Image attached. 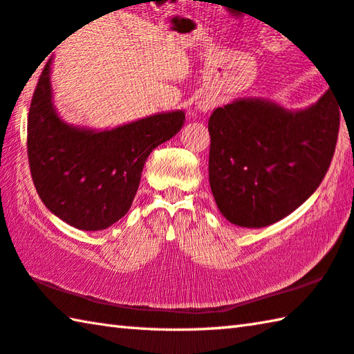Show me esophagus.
Returning <instances> with one entry per match:
<instances>
[{
	"instance_id": "1",
	"label": "esophagus",
	"mask_w": 354,
	"mask_h": 354,
	"mask_svg": "<svg viewBox=\"0 0 354 354\" xmlns=\"http://www.w3.org/2000/svg\"><path fill=\"white\" fill-rule=\"evenodd\" d=\"M212 107H213V102L209 101V99H201V101L197 102V109H199L202 113H207Z\"/></svg>"
}]
</instances>
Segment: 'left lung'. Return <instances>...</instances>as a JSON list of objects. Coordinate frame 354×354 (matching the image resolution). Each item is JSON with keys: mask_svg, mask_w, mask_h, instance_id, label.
<instances>
[{"mask_svg": "<svg viewBox=\"0 0 354 354\" xmlns=\"http://www.w3.org/2000/svg\"><path fill=\"white\" fill-rule=\"evenodd\" d=\"M340 110L331 90L300 110L264 97L216 109L208 121V174L222 216L234 225L261 228L306 202L330 167Z\"/></svg>", "mask_w": 354, "mask_h": 354, "instance_id": "8db88e82", "label": "left lung"}]
</instances>
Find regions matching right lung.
<instances>
[{
    "label": "right lung",
    "instance_id": "right-lung-1",
    "mask_svg": "<svg viewBox=\"0 0 354 354\" xmlns=\"http://www.w3.org/2000/svg\"><path fill=\"white\" fill-rule=\"evenodd\" d=\"M51 65L49 59L28 116L35 189L68 225L104 230L129 212L149 153L180 132L185 111H163L104 130L74 126L62 120L54 105Z\"/></svg>",
    "mask_w": 354,
    "mask_h": 354
}]
</instances>
